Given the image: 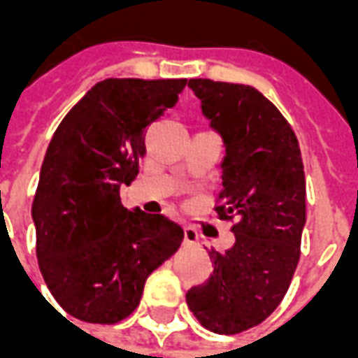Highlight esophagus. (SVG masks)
Instances as JSON below:
<instances>
[{
    "mask_svg": "<svg viewBox=\"0 0 358 358\" xmlns=\"http://www.w3.org/2000/svg\"><path fill=\"white\" fill-rule=\"evenodd\" d=\"M184 240H186V243H197L199 236H197V230L194 226H184Z\"/></svg>",
    "mask_w": 358,
    "mask_h": 358,
    "instance_id": "34e87169",
    "label": "esophagus"
}]
</instances>
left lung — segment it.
I'll return each mask as SVG.
<instances>
[{"label": "left lung", "mask_w": 358, "mask_h": 358, "mask_svg": "<svg viewBox=\"0 0 358 358\" xmlns=\"http://www.w3.org/2000/svg\"><path fill=\"white\" fill-rule=\"evenodd\" d=\"M187 86L224 141L215 213L234 220L236 241L224 253L210 249L215 270L186 293V303L207 330L240 334L276 310L299 263L305 226L299 141L259 90L209 78H192Z\"/></svg>", "instance_id": "left-lung-1"}]
</instances>
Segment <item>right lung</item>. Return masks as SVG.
<instances>
[{
  "instance_id": "add662e5",
  "label": "right lung",
  "mask_w": 358,
  "mask_h": 358,
  "mask_svg": "<svg viewBox=\"0 0 358 358\" xmlns=\"http://www.w3.org/2000/svg\"><path fill=\"white\" fill-rule=\"evenodd\" d=\"M186 84L97 82L51 138L32 203L36 255L51 295L76 320L115 324L132 315L149 274L184 240L164 215L124 209L120 186L138 176L148 126Z\"/></svg>"
}]
</instances>
